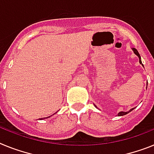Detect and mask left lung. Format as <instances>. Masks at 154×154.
Masks as SVG:
<instances>
[{
    "mask_svg": "<svg viewBox=\"0 0 154 154\" xmlns=\"http://www.w3.org/2000/svg\"><path fill=\"white\" fill-rule=\"evenodd\" d=\"M132 51H133V52H134V53H135V54H136V55H137V56H138V57H139V59H140V63L143 66V64H142V61H141V57H140V54H139V52H138L137 50H136V48H132ZM95 107H97V106H96V105H95ZM133 109H134V108H132V109H131V110H130L129 111H127V112H125V111H121V112L118 113V116H123V115H127L128 113L131 112V111H132V110H133Z\"/></svg>",
    "mask_w": 154,
    "mask_h": 154,
    "instance_id": "left-lung-1",
    "label": "left lung"
}]
</instances>
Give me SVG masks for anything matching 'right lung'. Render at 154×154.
<instances>
[{
	"mask_svg": "<svg viewBox=\"0 0 154 154\" xmlns=\"http://www.w3.org/2000/svg\"><path fill=\"white\" fill-rule=\"evenodd\" d=\"M47 118H49V117H47Z\"/></svg>",
	"mask_w": 154,
	"mask_h": 154,
	"instance_id": "add662e5",
	"label": "right lung"
}]
</instances>
